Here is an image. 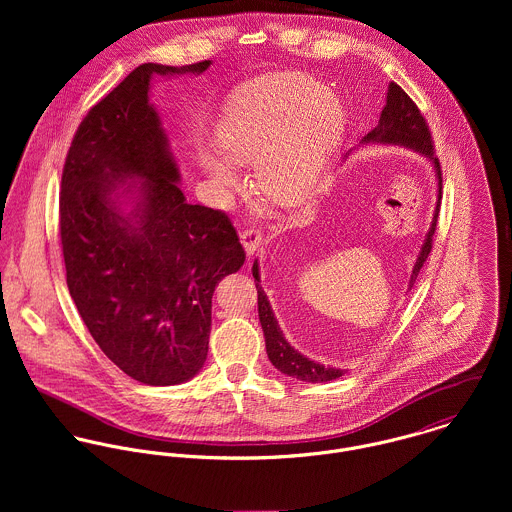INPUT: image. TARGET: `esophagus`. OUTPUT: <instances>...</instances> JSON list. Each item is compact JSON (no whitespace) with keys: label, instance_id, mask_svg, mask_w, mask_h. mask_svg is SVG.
Masks as SVG:
<instances>
[{"label":"esophagus","instance_id":"esophagus-1","mask_svg":"<svg viewBox=\"0 0 512 512\" xmlns=\"http://www.w3.org/2000/svg\"><path fill=\"white\" fill-rule=\"evenodd\" d=\"M262 230L260 228H254V226H250V228H244L242 232H240V242H242V246L246 248V252L248 254H254L256 250H258V246L262 244Z\"/></svg>","mask_w":512,"mask_h":512}]
</instances>
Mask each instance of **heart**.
<instances>
[{"label":"heart","mask_w":512,"mask_h":512,"mask_svg":"<svg viewBox=\"0 0 512 512\" xmlns=\"http://www.w3.org/2000/svg\"><path fill=\"white\" fill-rule=\"evenodd\" d=\"M343 132L345 110L333 94L311 78L276 74L232 96L220 116L217 144L230 161H256L258 189L292 203L313 191ZM226 159L203 157V167L222 189L238 183Z\"/></svg>","instance_id":"heart-1"}]
</instances>
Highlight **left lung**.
<instances>
[{
    "instance_id": "left-lung-1",
    "label": "left lung",
    "mask_w": 512,
    "mask_h": 512,
    "mask_svg": "<svg viewBox=\"0 0 512 512\" xmlns=\"http://www.w3.org/2000/svg\"><path fill=\"white\" fill-rule=\"evenodd\" d=\"M363 142L366 144L382 142V144H400V146L412 147V149L424 153L426 157H430L436 165L439 179L438 207H436V215L432 220V228L426 236V242L422 246V252H420L418 262L412 272V280H410V288H412L426 258L432 252L434 232H436V224H438L439 201H441V165H439L438 155H436L430 126H428L426 118L422 116L420 108L416 106V102L396 82H390L386 106L382 108L378 126L366 134ZM252 276H254L256 292H258V315H260V323H262L264 337H266V351H268V359L272 361V365L276 366L278 370H282L284 374L297 378V380H303V382H327V380H335V378L343 376V370L317 365L290 347V343L284 339V335L278 327V321L272 313L270 301L260 286L258 262H254V266H252Z\"/></svg>"
}]
</instances>
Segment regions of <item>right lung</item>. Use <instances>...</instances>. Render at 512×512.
Segmentation results:
<instances>
[{"label": "right lung", "mask_w": 512, "mask_h": 512, "mask_svg": "<svg viewBox=\"0 0 512 512\" xmlns=\"http://www.w3.org/2000/svg\"><path fill=\"white\" fill-rule=\"evenodd\" d=\"M209 65L134 69L82 118L63 167L59 226L74 305L102 353L149 386L185 382L205 365L213 293L246 260L224 211L185 201L147 100L153 74ZM132 176L145 179L136 225L111 201Z\"/></svg>", "instance_id": "add662e5"}]
</instances>
